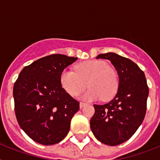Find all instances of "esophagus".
<instances>
[{"label": "esophagus", "instance_id": "1", "mask_svg": "<svg viewBox=\"0 0 160 160\" xmlns=\"http://www.w3.org/2000/svg\"><path fill=\"white\" fill-rule=\"evenodd\" d=\"M79 105H80V108H82V107H84L85 106L87 105V103H85V102H81Z\"/></svg>", "mask_w": 160, "mask_h": 160}]
</instances>
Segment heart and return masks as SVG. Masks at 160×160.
<instances>
[{"label":"heart","mask_w":160,"mask_h":160,"mask_svg":"<svg viewBox=\"0 0 160 160\" xmlns=\"http://www.w3.org/2000/svg\"><path fill=\"white\" fill-rule=\"evenodd\" d=\"M63 90L71 96H78L87 88L90 90L82 96L86 101L111 99L118 88V73L106 62L90 60L75 66V72L62 71L59 78Z\"/></svg>","instance_id":"1"}]
</instances>
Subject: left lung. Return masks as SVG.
<instances>
[{
    "label": "left lung",
    "mask_w": 160,
    "mask_h": 160,
    "mask_svg": "<svg viewBox=\"0 0 160 160\" xmlns=\"http://www.w3.org/2000/svg\"><path fill=\"white\" fill-rule=\"evenodd\" d=\"M97 59L111 61L119 78L115 97L103 105H94L90 129L98 140L116 146L128 140L146 114L149 89L143 71L134 62L114 53H102Z\"/></svg>",
    "instance_id": "1"
}]
</instances>
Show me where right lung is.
Returning <instances> with one entry per match:
<instances>
[{
    "instance_id": "obj_1",
    "label": "right lung",
    "mask_w": 160,
    "mask_h": 160,
    "mask_svg": "<svg viewBox=\"0 0 160 160\" xmlns=\"http://www.w3.org/2000/svg\"><path fill=\"white\" fill-rule=\"evenodd\" d=\"M77 59L64 54L42 58L24 67L14 83V110L18 124L38 143H58L70 131L79 102L63 90L59 78L65 68Z\"/></svg>"
}]
</instances>
